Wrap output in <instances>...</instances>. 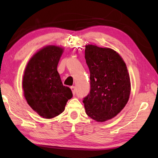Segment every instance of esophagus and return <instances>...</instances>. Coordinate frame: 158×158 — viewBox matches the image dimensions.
Masks as SVG:
<instances>
[{
  "mask_svg": "<svg viewBox=\"0 0 158 158\" xmlns=\"http://www.w3.org/2000/svg\"><path fill=\"white\" fill-rule=\"evenodd\" d=\"M70 89L72 90V91H73V95H75V93H76V87L75 86H71Z\"/></svg>",
  "mask_w": 158,
  "mask_h": 158,
  "instance_id": "esophagus-1",
  "label": "esophagus"
}]
</instances>
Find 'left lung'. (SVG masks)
Wrapping results in <instances>:
<instances>
[{
	"instance_id": "8db88e82",
	"label": "left lung",
	"mask_w": 158,
	"mask_h": 158,
	"mask_svg": "<svg viewBox=\"0 0 158 158\" xmlns=\"http://www.w3.org/2000/svg\"><path fill=\"white\" fill-rule=\"evenodd\" d=\"M85 59L90 71V90L83 99L85 113L98 122L116 116L126 105L130 81L126 65L109 48L86 45Z\"/></svg>"
}]
</instances>
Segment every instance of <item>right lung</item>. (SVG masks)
Instances as JSON below:
<instances>
[{
    "label": "right lung",
    "instance_id": "add662e5",
    "mask_svg": "<svg viewBox=\"0 0 158 158\" xmlns=\"http://www.w3.org/2000/svg\"><path fill=\"white\" fill-rule=\"evenodd\" d=\"M63 49L48 46L36 53L26 66L23 78L26 100L40 116L52 118L65 109L73 92L63 85L57 65Z\"/></svg>",
    "mask_w": 158,
    "mask_h": 158
}]
</instances>
